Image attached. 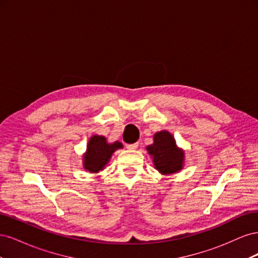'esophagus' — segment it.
Listing matches in <instances>:
<instances>
[{
    "label": "esophagus",
    "mask_w": 258,
    "mask_h": 258,
    "mask_svg": "<svg viewBox=\"0 0 258 258\" xmlns=\"http://www.w3.org/2000/svg\"><path fill=\"white\" fill-rule=\"evenodd\" d=\"M139 146V142H136V143H132V144H127L126 147L128 148V150H137Z\"/></svg>",
    "instance_id": "34e87169"
}]
</instances>
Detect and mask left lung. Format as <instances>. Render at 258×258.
Masks as SVG:
<instances>
[{
    "label": "left lung",
    "mask_w": 258,
    "mask_h": 258,
    "mask_svg": "<svg viewBox=\"0 0 258 258\" xmlns=\"http://www.w3.org/2000/svg\"><path fill=\"white\" fill-rule=\"evenodd\" d=\"M154 158V165L159 172L170 174L182 169L184 153L175 145L173 137L168 131H160L154 136V144L147 146Z\"/></svg>",
    "instance_id": "8db88e82"
}]
</instances>
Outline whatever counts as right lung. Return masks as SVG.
<instances>
[{
    "label": "right lung",
    "mask_w": 258,
    "mask_h": 258,
    "mask_svg": "<svg viewBox=\"0 0 258 258\" xmlns=\"http://www.w3.org/2000/svg\"><path fill=\"white\" fill-rule=\"evenodd\" d=\"M122 148L121 143H106V139L101 136H93L87 145V153L84 156V168L89 172H98L106 165L112 154Z\"/></svg>",
    "instance_id": "1"
}]
</instances>
